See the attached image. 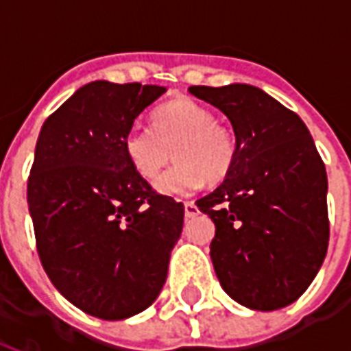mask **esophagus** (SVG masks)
Wrapping results in <instances>:
<instances>
[{
    "label": "esophagus",
    "mask_w": 351,
    "mask_h": 351,
    "mask_svg": "<svg viewBox=\"0 0 351 351\" xmlns=\"http://www.w3.org/2000/svg\"><path fill=\"white\" fill-rule=\"evenodd\" d=\"M199 213L197 205L193 203V201H184V214L190 218V216H195Z\"/></svg>",
    "instance_id": "esophagus-1"
}]
</instances>
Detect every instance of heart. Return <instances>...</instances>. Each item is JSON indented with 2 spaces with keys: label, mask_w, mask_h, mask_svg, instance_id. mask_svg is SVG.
Returning <instances> with one entry per match:
<instances>
[{
  "label": "heart",
  "mask_w": 351,
  "mask_h": 351,
  "mask_svg": "<svg viewBox=\"0 0 351 351\" xmlns=\"http://www.w3.org/2000/svg\"><path fill=\"white\" fill-rule=\"evenodd\" d=\"M176 163L156 182L163 195H188L205 182H218L235 161V137L197 101L178 97L152 114V128L135 125L123 135V154L143 180L152 182L171 160Z\"/></svg>",
  "instance_id": "b5f03b06"
}]
</instances>
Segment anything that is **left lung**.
Here are the masks:
<instances>
[{
  "label": "left lung",
  "instance_id": "left-lung-1",
  "mask_svg": "<svg viewBox=\"0 0 351 351\" xmlns=\"http://www.w3.org/2000/svg\"><path fill=\"white\" fill-rule=\"evenodd\" d=\"M190 93L220 108L237 138L223 182L195 201L216 226V276L248 308H284L316 278L329 244L327 173L314 138L293 110L250 84Z\"/></svg>",
  "mask_w": 351,
  "mask_h": 351
}]
</instances>
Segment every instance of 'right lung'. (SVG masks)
<instances>
[{
    "instance_id": "right-lung-1",
    "label": "right lung",
    "mask_w": 351,
    "mask_h": 351,
    "mask_svg": "<svg viewBox=\"0 0 351 351\" xmlns=\"http://www.w3.org/2000/svg\"><path fill=\"white\" fill-rule=\"evenodd\" d=\"M167 92L95 80L45 120L27 178L37 254L50 282L90 316L125 319L165 284L184 205L133 171L123 135Z\"/></svg>"
}]
</instances>
